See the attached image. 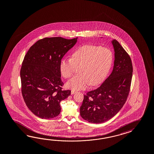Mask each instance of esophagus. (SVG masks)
Segmentation results:
<instances>
[{"label": "esophagus", "mask_w": 154, "mask_h": 154, "mask_svg": "<svg viewBox=\"0 0 154 154\" xmlns=\"http://www.w3.org/2000/svg\"><path fill=\"white\" fill-rule=\"evenodd\" d=\"M75 91L72 90L71 91V94H75Z\"/></svg>", "instance_id": "1"}]
</instances>
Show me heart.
Listing matches in <instances>:
<instances>
[{
    "mask_svg": "<svg viewBox=\"0 0 154 154\" xmlns=\"http://www.w3.org/2000/svg\"><path fill=\"white\" fill-rule=\"evenodd\" d=\"M113 53L105 47L85 45L72 53L70 59L60 61V68L64 78L69 79L79 68L80 75L68 81L66 86L73 90H85L100 84L105 79L112 66Z\"/></svg>",
    "mask_w": 154,
    "mask_h": 154,
    "instance_id": "obj_1",
    "label": "heart"
}]
</instances>
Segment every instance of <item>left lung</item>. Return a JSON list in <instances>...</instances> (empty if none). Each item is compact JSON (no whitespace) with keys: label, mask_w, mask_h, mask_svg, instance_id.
Segmentation results:
<instances>
[{"label":"left lung","mask_w":154,"mask_h":154,"mask_svg":"<svg viewBox=\"0 0 154 154\" xmlns=\"http://www.w3.org/2000/svg\"><path fill=\"white\" fill-rule=\"evenodd\" d=\"M114 66L111 74L94 90L84 95L80 115L91 123L110 120L123 107L130 90L133 67L128 53L116 40H113Z\"/></svg>","instance_id":"1"}]
</instances>
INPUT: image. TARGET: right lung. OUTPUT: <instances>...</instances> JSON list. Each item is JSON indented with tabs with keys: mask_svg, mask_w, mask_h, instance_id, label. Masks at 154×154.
<instances>
[{
	"mask_svg": "<svg viewBox=\"0 0 154 154\" xmlns=\"http://www.w3.org/2000/svg\"><path fill=\"white\" fill-rule=\"evenodd\" d=\"M77 41V38L46 37L38 40L26 53L20 69L22 94L35 115L49 119L60 113V102L71 91L64 90L60 61Z\"/></svg>",
	"mask_w": 154,
	"mask_h": 154,
	"instance_id": "right-lung-1",
	"label": "right lung"
}]
</instances>
